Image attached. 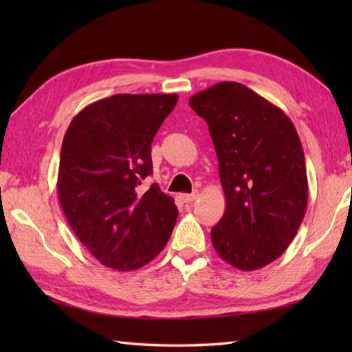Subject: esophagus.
Returning <instances> with one entry per match:
<instances>
[{"label": "esophagus", "mask_w": 352, "mask_h": 352, "mask_svg": "<svg viewBox=\"0 0 352 352\" xmlns=\"http://www.w3.org/2000/svg\"><path fill=\"white\" fill-rule=\"evenodd\" d=\"M198 195H199V193L195 190V192H192V193H184L182 198H183L184 203H192V201H195L198 198Z\"/></svg>", "instance_id": "1"}]
</instances>
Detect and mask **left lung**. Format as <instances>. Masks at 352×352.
<instances>
[{
	"label": "left lung",
	"instance_id": "8db88e82",
	"mask_svg": "<svg viewBox=\"0 0 352 352\" xmlns=\"http://www.w3.org/2000/svg\"><path fill=\"white\" fill-rule=\"evenodd\" d=\"M189 104L208 125L226 193V213L210 231L216 252L241 271L272 263L307 208V170L294 124L236 81L201 91Z\"/></svg>",
	"mask_w": 352,
	"mask_h": 352
}]
</instances>
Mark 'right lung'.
Returning a JSON list of instances; mask_svg holds the SVG:
<instances>
[{
    "label": "right lung",
    "mask_w": 352,
    "mask_h": 352,
    "mask_svg": "<svg viewBox=\"0 0 352 352\" xmlns=\"http://www.w3.org/2000/svg\"><path fill=\"white\" fill-rule=\"evenodd\" d=\"M175 94H118L89 104L65 133L57 193L74 233L115 271H134L160 254L174 230V199L155 183L151 144Z\"/></svg>",
    "instance_id": "1"
}]
</instances>
